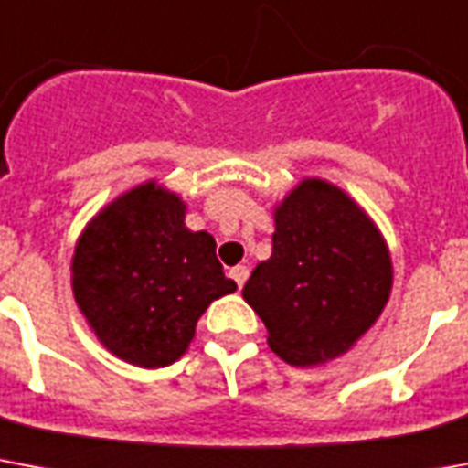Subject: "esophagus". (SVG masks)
<instances>
[{
    "mask_svg": "<svg viewBox=\"0 0 468 468\" xmlns=\"http://www.w3.org/2000/svg\"><path fill=\"white\" fill-rule=\"evenodd\" d=\"M229 278L234 280V282H237L239 290H241V287H244L246 280H249V268H246V265H237V268H231V271H229Z\"/></svg>",
    "mask_w": 468,
    "mask_h": 468,
    "instance_id": "esophagus-1",
    "label": "esophagus"
}]
</instances>
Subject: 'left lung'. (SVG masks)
<instances>
[{
	"label": "left lung",
	"mask_w": 468,
	"mask_h": 468,
	"mask_svg": "<svg viewBox=\"0 0 468 468\" xmlns=\"http://www.w3.org/2000/svg\"><path fill=\"white\" fill-rule=\"evenodd\" d=\"M272 215V253L241 294L282 360L294 367L334 360L387 306L394 282L387 241L353 197L321 178H304Z\"/></svg>",
	"instance_id": "left-lung-1"
}]
</instances>
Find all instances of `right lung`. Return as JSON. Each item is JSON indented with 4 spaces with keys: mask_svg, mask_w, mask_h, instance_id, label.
Returning a JSON list of instances; mask_svg holds the SVG:
<instances>
[{
    "mask_svg": "<svg viewBox=\"0 0 468 468\" xmlns=\"http://www.w3.org/2000/svg\"><path fill=\"white\" fill-rule=\"evenodd\" d=\"M215 239L186 227L181 197L147 181L115 197L81 231L72 292L96 338L137 367H166L196 335L205 309L237 290Z\"/></svg>",
    "mask_w": 468,
    "mask_h": 468,
    "instance_id": "obj_1",
    "label": "right lung"
}]
</instances>
